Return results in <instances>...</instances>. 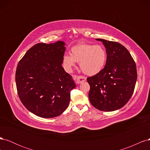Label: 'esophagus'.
Returning <instances> with one entry per match:
<instances>
[{"mask_svg":"<svg viewBox=\"0 0 150 150\" xmlns=\"http://www.w3.org/2000/svg\"><path fill=\"white\" fill-rule=\"evenodd\" d=\"M75 79L76 80V83L78 84L84 82L86 80V78L83 76H77L75 77Z\"/></svg>","mask_w":150,"mask_h":150,"instance_id":"obj_1","label":"esophagus"}]
</instances>
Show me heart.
Returning a JSON list of instances; mask_svg holds the SVG:
<instances>
[{
    "mask_svg": "<svg viewBox=\"0 0 150 150\" xmlns=\"http://www.w3.org/2000/svg\"><path fill=\"white\" fill-rule=\"evenodd\" d=\"M107 54L101 45L79 43L71 49V55L66 54L62 58L63 64L70 71L76 62H79L81 69L84 74L93 76L101 72L106 65Z\"/></svg>",
    "mask_w": 150,
    "mask_h": 150,
    "instance_id": "b5f03b06",
    "label": "heart"
}]
</instances>
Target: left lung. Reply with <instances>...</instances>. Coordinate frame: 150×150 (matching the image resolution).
<instances>
[{
	"mask_svg": "<svg viewBox=\"0 0 150 150\" xmlns=\"http://www.w3.org/2000/svg\"><path fill=\"white\" fill-rule=\"evenodd\" d=\"M96 40L105 46L107 61L101 72L87 78L89 99L98 110L113 111L123 107L132 96L137 79V66L129 52L121 44Z\"/></svg>",
	"mask_w": 150,
	"mask_h": 150,
	"instance_id": "8db88e82",
	"label": "left lung"
}]
</instances>
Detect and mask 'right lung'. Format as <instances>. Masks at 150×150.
<instances>
[{
    "instance_id": "right-lung-1",
    "label": "right lung",
    "mask_w": 150,
    "mask_h": 150,
    "mask_svg": "<svg viewBox=\"0 0 150 150\" xmlns=\"http://www.w3.org/2000/svg\"><path fill=\"white\" fill-rule=\"evenodd\" d=\"M65 43H38L19 62L16 72L17 93L22 103L36 116H59L69 104L76 84L62 66Z\"/></svg>"
}]
</instances>
